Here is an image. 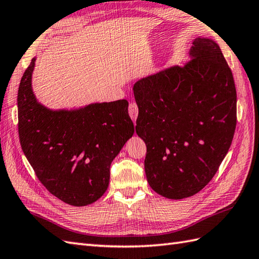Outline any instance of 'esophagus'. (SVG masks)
Segmentation results:
<instances>
[{"label":"esophagus","instance_id":"obj_1","mask_svg":"<svg viewBox=\"0 0 259 259\" xmlns=\"http://www.w3.org/2000/svg\"><path fill=\"white\" fill-rule=\"evenodd\" d=\"M128 113H130V116L131 118L133 119V122L135 123L136 118H137V115H138V106L136 103H130V106H128Z\"/></svg>","mask_w":259,"mask_h":259}]
</instances>
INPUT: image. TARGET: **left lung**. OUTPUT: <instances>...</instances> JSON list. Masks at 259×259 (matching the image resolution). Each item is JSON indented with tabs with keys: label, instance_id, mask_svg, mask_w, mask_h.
I'll list each match as a JSON object with an SVG mask.
<instances>
[{
	"label": "left lung",
	"instance_id": "obj_1",
	"mask_svg": "<svg viewBox=\"0 0 259 259\" xmlns=\"http://www.w3.org/2000/svg\"><path fill=\"white\" fill-rule=\"evenodd\" d=\"M191 60L134 84L136 133L146 144L145 172L162 197L198 193L217 174L236 127V89L218 44L197 37Z\"/></svg>",
	"mask_w": 259,
	"mask_h": 259
}]
</instances>
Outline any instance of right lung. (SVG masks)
I'll return each mask as SVG.
<instances>
[{
  "instance_id": "right-lung-1",
  "label": "right lung",
  "mask_w": 259,
  "mask_h": 259,
  "mask_svg": "<svg viewBox=\"0 0 259 259\" xmlns=\"http://www.w3.org/2000/svg\"><path fill=\"white\" fill-rule=\"evenodd\" d=\"M35 61L25 70L17 93L22 149L50 193L73 206L91 204L106 191L111 162L134 134L128 102L50 110L31 88Z\"/></svg>"
}]
</instances>
